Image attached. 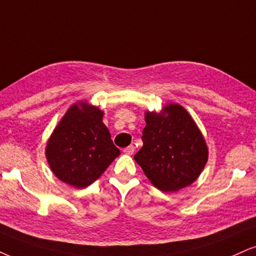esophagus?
Instances as JSON below:
<instances>
[{"mask_svg":"<svg viewBox=\"0 0 256 256\" xmlns=\"http://www.w3.org/2000/svg\"><path fill=\"white\" fill-rule=\"evenodd\" d=\"M134 150H135V147L133 146V144H132V146L126 147L124 150H123V152H124L126 154H128V156H132V154L134 153Z\"/></svg>","mask_w":256,"mask_h":256,"instance_id":"obj_1","label":"esophagus"}]
</instances>
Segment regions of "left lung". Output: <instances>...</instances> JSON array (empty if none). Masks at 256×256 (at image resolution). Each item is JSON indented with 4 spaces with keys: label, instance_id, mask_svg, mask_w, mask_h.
<instances>
[{
    "label": "left lung",
    "instance_id": "obj_1",
    "mask_svg": "<svg viewBox=\"0 0 256 256\" xmlns=\"http://www.w3.org/2000/svg\"><path fill=\"white\" fill-rule=\"evenodd\" d=\"M144 146L134 156L150 182L165 192L197 180L209 158L205 138L184 106L167 103L162 112H144Z\"/></svg>",
    "mask_w": 256,
    "mask_h": 256
}]
</instances>
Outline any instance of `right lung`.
<instances>
[{
	"label": "right lung",
	"instance_id": "obj_1",
	"mask_svg": "<svg viewBox=\"0 0 256 256\" xmlns=\"http://www.w3.org/2000/svg\"><path fill=\"white\" fill-rule=\"evenodd\" d=\"M104 112L80 100L66 110L46 144L50 168L59 180L86 188L103 174L121 152L103 123Z\"/></svg>",
	"mask_w": 256,
	"mask_h": 256
}]
</instances>
